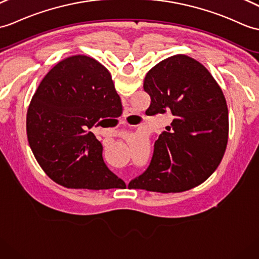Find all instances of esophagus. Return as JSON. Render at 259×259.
<instances>
[{"mask_svg": "<svg viewBox=\"0 0 259 259\" xmlns=\"http://www.w3.org/2000/svg\"><path fill=\"white\" fill-rule=\"evenodd\" d=\"M128 116H129V113H128V112H125V115H124V119H125V118H127Z\"/></svg>", "mask_w": 259, "mask_h": 259, "instance_id": "obj_1", "label": "esophagus"}]
</instances>
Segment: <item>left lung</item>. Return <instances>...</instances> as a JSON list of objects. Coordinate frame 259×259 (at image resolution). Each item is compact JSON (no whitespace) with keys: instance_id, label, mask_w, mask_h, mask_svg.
<instances>
[{"instance_id":"1","label":"left lung","mask_w":259,"mask_h":259,"mask_svg":"<svg viewBox=\"0 0 259 259\" xmlns=\"http://www.w3.org/2000/svg\"><path fill=\"white\" fill-rule=\"evenodd\" d=\"M146 113L171 112L173 121L154 143L150 165L132 189L179 193L202 184L218 169L228 139V108L211 73L194 58L171 56L148 71Z\"/></svg>"}]
</instances>
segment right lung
I'll return each instance as SVG.
<instances>
[{
  "label": "right lung",
  "instance_id": "1",
  "mask_svg": "<svg viewBox=\"0 0 259 259\" xmlns=\"http://www.w3.org/2000/svg\"><path fill=\"white\" fill-rule=\"evenodd\" d=\"M122 105L109 71L85 55L65 58L48 71L26 115L29 147L43 171L67 189L125 186L102 159V146L89 129L120 117Z\"/></svg>",
  "mask_w": 259,
  "mask_h": 259
}]
</instances>
